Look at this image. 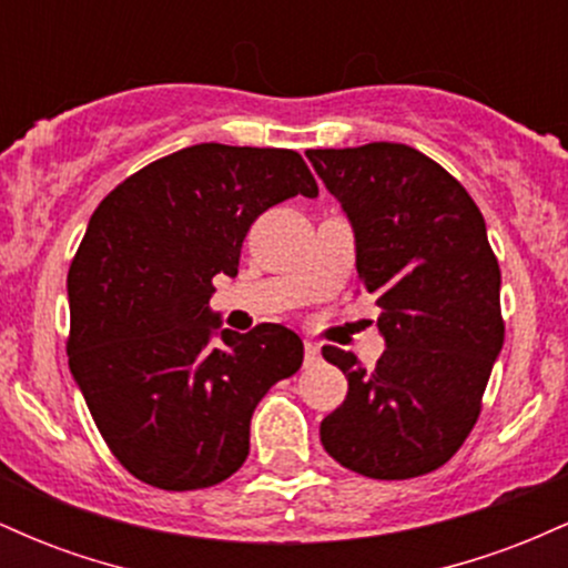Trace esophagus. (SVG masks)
<instances>
[{
	"instance_id": "obj_1",
	"label": "esophagus",
	"mask_w": 568,
	"mask_h": 568,
	"mask_svg": "<svg viewBox=\"0 0 568 568\" xmlns=\"http://www.w3.org/2000/svg\"><path fill=\"white\" fill-rule=\"evenodd\" d=\"M321 361V347L315 342H304V363L312 366V363Z\"/></svg>"
}]
</instances>
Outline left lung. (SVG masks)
Here are the masks:
<instances>
[{"mask_svg": "<svg viewBox=\"0 0 568 568\" xmlns=\"http://www.w3.org/2000/svg\"><path fill=\"white\" fill-rule=\"evenodd\" d=\"M355 232L363 288L382 310L376 368L323 347L347 376L344 403L321 422L342 467L376 480L438 470L480 414L505 344L499 264L467 189L406 143L306 152Z\"/></svg>", "mask_w": 568, "mask_h": 568, "instance_id": "8db88e82", "label": "left lung"}]
</instances>
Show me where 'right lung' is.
<instances>
[{
	"instance_id": "1",
	"label": "right lung",
	"mask_w": 568,
	"mask_h": 568,
	"mask_svg": "<svg viewBox=\"0 0 568 568\" xmlns=\"http://www.w3.org/2000/svg\"><path fill=\"white\" fill-rule=\"evenodd\" d=\"M317 197L291 149L197 143L103 197L69 270V368L130 475L165 491L216 486L243 467L251 416L302 368L277 323L221 328L213 277L237 275L266 207Z\"/></svg>"
}]
</instances>
